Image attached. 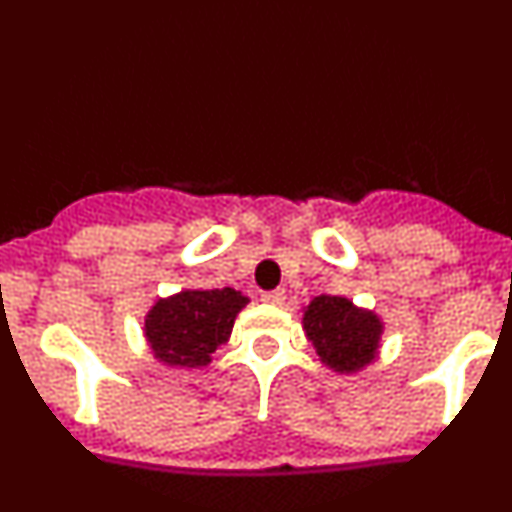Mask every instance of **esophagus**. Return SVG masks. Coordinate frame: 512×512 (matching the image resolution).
Wrapping results in <instances>:
<instances>
[{
	"instance_id": "obj_1",
	"label": "esophagus",
	"mask_w": 512,
	"mask_h": 512,
	"mask_svg": "<svg viewBox=\"0 0 512 512\" xmlns=\"http://www.w3.org/2000/svg\"><path fill=\"white\" fill-rule=\"evenodd\" d=\"M261 300L269 302V305H282L284 292L282 289H271V292H264V295H261Z\"/></svg>"
}]
</instances>
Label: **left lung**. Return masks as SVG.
Segmentation results:
<instances>
[{
    "mask_svg": "<svg viewBox=\"0 0 512 512\" xmlns=\"http://www.w3.org/2000/svg\"><path fill=\"white\" fill-rule=\"evenodd\" d=\"M302 328L325 366L351 374L372 364L382 338V320L346 297L320 295L305 307Z\"/></svg>",
    "mask_w": 512,
    "mask_h": 512,
    "instance_id": "left-lung-1",
    "label": "left lung"
}]
</instances>
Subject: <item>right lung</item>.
Segmentation results:
<instances>
[{"label": "right lung", "instance_id": "right-lung-1", "mask_svg": "<svg viewBox=\"0 0 512 512\" xmlns=\"http://www.w3.org/2000/svg\"><path fill=\"white\" fill-rule=\"evenodd\" d=\"M248 305L235 289H184L158 300L146 315V341L153 356L166 366L210 364L217 346L230 338L235 315Z\"/></svg>", "mask_w": 512, "mask_h": 512}]
</instances>
